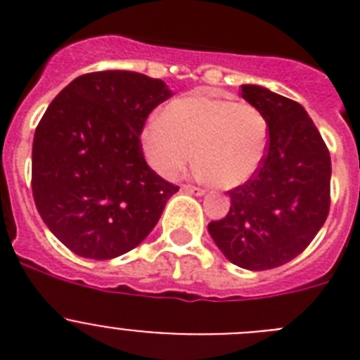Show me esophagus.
Returning <instances> with one entry per match:
<instances>
[{"mask_svg": "<svg viewBox=\"0 0 360 360\" xmlns=\"http://www.w3.org/2000/svg\"><path fill=\"white\" fill-rule=\"evenodd\" d=\"M184 191H187V193H193L195 196H203L205 195V191L200 189V187H195V186H182Z\"/></svg>", "mask_w": 360, "mask_h": 360, "instance_id": "1", "label": "esophagus"}]
</instances>
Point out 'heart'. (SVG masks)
<instances>
[{
	"label": "heart",
	"instance_id": "1",
	"mask_svg": "<svg viewBox=\"0 0 360 360\" xmlns=\"http://www.w3.org/2000/svg\"><path fill=\"white\" fill-rule=\"evenodd\" d=\"M146 160L164 178H176L191 164L221 189L243 186L259 171L269 148V120L252 104L209 95L171 101L162 119L141 131Z\"/></svg>",
	"mask_w": 360,
	"mask_h": 360
}]
</instances>
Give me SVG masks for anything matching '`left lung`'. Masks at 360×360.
I'll return each instance as SVG.
<instances>
[{
    "label": "left lung",
    "mask_w": 360,
    "mask_h": 360,
    "mask_svg": "<svg viewBox=\"0 0 360 360\" xmlns=\"http://www.w3.org/2000/svg\"><path fill=\"white\" fill-rule=\"evenodd\" d=\"M241 97L269 120V148L259 171L229 191L227 216L207 229L229 262L269 270L303 252L326 221L332 160L301 104L257 84L241 86Z\"/></svg>",
    "instance_id": "left-lung-1"
}]
</instances>
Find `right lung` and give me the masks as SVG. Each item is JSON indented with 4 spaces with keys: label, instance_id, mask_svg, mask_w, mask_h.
Masks as SVG:
<instances>
[{
    "label": "right lung",
    "instance_id": "obj_1",
    "mask_svg": "<svg viewBox=\"0 0 360 360\" xmlns=\"http://www.w3.org/2000/svg\"><path fill=\"white\" fill-rule=\"evenodd\" d=\"M171 95L160 79L108 70L73 79L44 111L32 144V193L73 254L122 256L157 225L178 187L146 164L141 131Z\"/></svg>",
    "mask_w": 360,
    "mask_h": 360
}]
</instances>
